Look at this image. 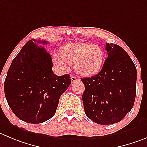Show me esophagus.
I'll list each match as a JSON object with an SVG mask.
<instances>
[{"instance_id":"34e87169","label":"esophagus","mask_w":147,"mask_h":147,"mask_svg":"<svg viewBox=\"0 0 147 147\" xmlns=\"http://www.w3.org/2000/svg\"><path fill=\"white\" fill-rule=\"evenodd\" d=\"M70 78H71V82H72V83H75V82L76 81H78V80H80V78H78V77L74 76V75H72Z\"/></svg>"}]
</instances>
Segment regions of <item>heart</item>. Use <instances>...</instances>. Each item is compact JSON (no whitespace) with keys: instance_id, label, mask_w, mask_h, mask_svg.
<instances>
[{"instance_id":"heart-1","label":"heart","mask_w":147,"mask_h":147,"mask_svg":"<svg viewBox=\"0 0 147 147\" xmlns=\"http://www.w3.org/2000/svg\"><path fill=\"white\" fill-rule=\"evenodd\" d=\"M104 59L103 49L92 43H69L53 54V61L60 69L67 70L69 64H74L77 72L83 75L99 72Z\"/></svg>"}]
</instances>
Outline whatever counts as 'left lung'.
Masks as SVG:
<instances>
[{
  "mask_svg": "<svg viewBox=\"0 0 147 147\" xmlns=\"http://www.w3.org/2000/svg\"><path fill=\"white\" fill-rule=\"evenodd\" d=\"M108 57L102 69L91 78H82L85 113L100 125L121 121L134 105L136 94V68L124 49L107 43Z\"/></svg>",
  "mask_w": 147,
  "mask_h": 147,
  "instance_id": "1",
  "label": "left lung"
}]
</instances>
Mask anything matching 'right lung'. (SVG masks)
Here are the masks:
<instances>
[{"mask_svg": "<svg viewBox=\"0 0 147 147\" xmlns=\"http://www.w3.org/2000/svg\"><path fill=\"white\" fill-rule=\"evenodd\" d=\"M46 40H30L11 64L4 82L8 105L20 120L42 123L51 118L61 94L71 83L70 75L57 76L52 59L44 47Z\"/></svg>", "mask_w": 147, "mask_h": 147, "instance_id": "add662e5", "label": "right lung"}]
</instances>
